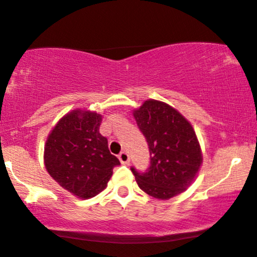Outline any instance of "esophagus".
I'll list each match as a JSON object with an SVG mask.
<instances>
[{"label": "esophagus", "instance_id": "1", "mask_svg": "<svg viewBox=\"0 0 257 257\" xmlns=\"http://www.w3.org/2000/svg\"><path fill=\"white\" fill-rule=\"evenodd\" d=\"M118 160L122 164H128L130 162V157H129V154L127 151H121L120 154H118Z\"/></svg>", "mask_w": 257, "mask_h": 257}]
</instances>
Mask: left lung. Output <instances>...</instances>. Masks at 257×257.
I'll return each instance as SVG.
<instances>
[{
    "label": "left lung",
    "instance_id": "obj_1",
    "mask_svg": "<svg viewBox=\"0 0 257 257\" xmlns=\"http://www.w3.org/2000/svg\"><path fill=\"white\" fill-rule=\"evenodd\" d=\"M137 127L146 137L150 165L146 172L132 166L140 189L157 199H170L186 190L202 162L196 133L175 108L148 100L134 111Z\"/></svg>",
    "mask_w": 257,
    "mask_h": 257
}]
</instances>
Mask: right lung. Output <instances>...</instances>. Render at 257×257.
<instances>
[{
    "label": "right lung",
    "mask_w": 257,
    "mask_h": 257,
    "mask_svg": "<svg viewBox=\"0 0 257 257\" xmlns=\"http://www.w3.org/2000/svg\"><path fill=\"white\" fill-rule=\"evenodd\" d=\"M100 114L74 110L58 122L46 141L45 168L63 189L82 199L107 186L120 161L108 149L101 135Z\"/></svg>",
    "instance_id": "add662e5"
}]
</instances>
